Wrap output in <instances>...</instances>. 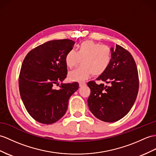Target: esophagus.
I'll return each mask as SVG.
<instances>
[{
    "label": "esophagus",
    "instance_id": "34e87169",
    "mask_svg": "<svg viewBox=\"0 0 156 156\" xmlns=\"http://www.w3.org/2000/svg\"><path fill=\"white\" fill-rule=\"evenodd\" d=\"M86 85L85 82H79V87H83Z\"/></svg>",
    "mask_w": 156,
    "mask_h": 156
}]
</instances>
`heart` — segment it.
Segmentation results:
<instances>
[{"label": "heart", "instance_id": "1", "mask_svg": "<svg viewBox=\"0 0 156 156\" xmlns=\"http://www.w3.org/2000/svg\"><path fill=\"white\" fill-rule=\"evenodd\" d=\"M112 58L111 49L108 45L86 40L77 45L76 51L72 49L68 50L64 59L69 69L78 66L81 60L82 66L69 72V78L73 81H81L91 73L94 76L103 74L111 65Z\"/></svg>", "mask_w": 156, "mask_h": 156}]
</instances>
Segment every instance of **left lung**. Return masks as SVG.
<instances>
[{"label":"left lung","instance_id":"left-lung-1","mask_svg":"<svg viewBox=\"0 0 156 156\" xmlns=\"http://www.w3.org/2000/svg\"><path fill=\"white\" fill-rule=\"evenodd\" d=\"M111 65L97 80L108 83H87L90 89L88 106L93 115L107 122L119 120L130 111L139 89L138 72L132 55L126 49L116 45L111 48Z\"/></svg>","mask_w":156,"mask_h":156}]
</instances>
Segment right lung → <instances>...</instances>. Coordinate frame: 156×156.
<instances>
[{"label":"right lung","instance_id":"right-lung-1","mask_svg":"<svg viewBox=\"0 0 156 156\" xmlns=\"http://www.w3.org/2000/svg\"><path fill=\"white\" fill-rule=\"evenodd\" d=\"M73 40L47 41L32 49L22 64L18 85L20 97L29 115L38 122L55 123L65 115L68 101L79 83L61 84L67 77L65 55L73 49Z\"/></svg>","mask_w":156,"mask_h":156}]
</instances>
